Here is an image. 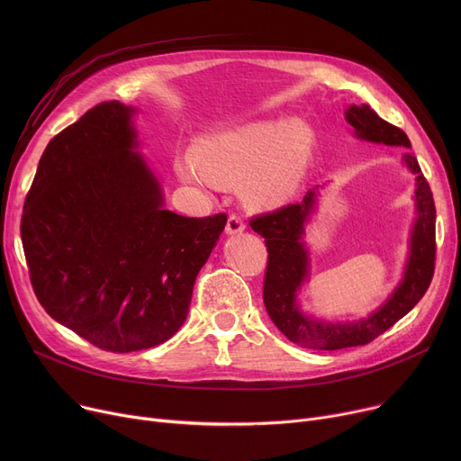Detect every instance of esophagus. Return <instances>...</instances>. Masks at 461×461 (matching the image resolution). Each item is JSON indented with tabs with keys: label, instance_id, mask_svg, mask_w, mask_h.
I'll list each match as a JSON object with an SVG mask.
<instances>
[{
	"label": "esophagus",
	"instance_id": "esophagus-1",
	"mask_svg": "<svg viewBox=\"0 0 461 461\" xmlns=\"http://www.w3.org/2000/svg\"><path fill=\"white\" fill-rule=\"evenodd\" d=\"M245 230V221H243V216L240 214H237V212H231L230 216H228V224H226V231L230 233V235H235V233H240Z\"/></svg>",
	"mask_w": 461,
	"mask_h": 461
}]
</instances>
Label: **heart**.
I'll return each mask as SVG.
<instances>
[{
    "label": "heart",
    "mask_w": 461,
    "mask_h": 461,
    "mask_svg": "<svg viewBox=\"0 0 461 461\" xmlns=\"http://www.w3.org/2000/svg\"><path fill=\"white\" fill-rule=\"evenodd\" d=\"M312 149L303 121L250 123L202 140L177 164L185 181L237 186L256 205H280L299 190Z\"/></svg>",
    "instance_id": "obj_1"
}]
</instances>
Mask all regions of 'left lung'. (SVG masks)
<instances>
[{
	"instance_id": "8db88e82",
	"label": "left lung",
	"mask_w": 461,
	"mask_h": 461,
	"mask_svg": "<svg viewBox=\"0 0 461 461\" xmlns=\"http://www.w3.org/2000/svg\"><path fill=\"white\" fill-rule=\"evenodd\" d=\"M348 123L357 136L375 143L403 145L411 148L407 134L381 119L368 104L349 106ZM403 162L417 177V211L419 218L411 239V256L402 284L379 310L357 323H323L308 320L295 304V292L306 278L308 254L301 243L304 221L313 207L316 190H310L301 203H287L280 209L261 212L250 218V228L258 231L267 245V267L263 280V303L273 323L294 344L310 349H344L366 346L379 334L389 330L413 308L428 292L435 271V203L433 194L420 172L413 153H405Z\"/></svg>"
}]
</instances>
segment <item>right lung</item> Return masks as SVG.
<instances>
[{
  "label": "right lung",
  "mask_w": 461,
  "mask_h": 461,
  "mask_svg": "<svg viewBox=\"0 0 461 461\" xmlns=\"http://www.w3.org/2000/svg\"><path fill=\"white\" fill-rule=\"evenodd\" d=\"M131 115L101 103L56 134L20 222L41 306L112 353L155 348L179 330L228 221L162 209L160 186L134 153Z\"/></svg>",
  "instance_id": "obj_1"
}]
</instances>
